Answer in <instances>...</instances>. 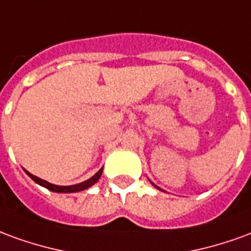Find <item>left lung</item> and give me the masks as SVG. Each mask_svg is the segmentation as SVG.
Here are the masks:
<instances>
[{
	"label": "left lung",
	"mask_w": 251,
	"mask_h": 251,
	"mask_svg": "<svg viewBox=\"0 0 251 251\" xmlns=\"http://www.w3.org/2000/svg\"><path fill=\"white\" fill-rule=\"evenodd\" d=\"M152 184H153V183H152ZM153 185H154V184H153ZM154 187H156V188H157V189H160V188H158V187H157V185H154Z\"/></svg>",
	"instance_id": "obj_1"
}]
</instances>
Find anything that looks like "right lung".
<instances>
[{
	"label": "right lung",
	"instance_id": "1",
	"mask_svg": "<svg viewBox=\"0 0 251 251\" xmlns=\"http://www.w3.org/2000/svg\"><path fill=\"white\" fill-rule=\"evenodd\" d=\"M102 171H103V168H100L97 172V174L94 175L93 177H90L88 180H86V181H82V183H79V184H74V185H56V184H52V183H48V181H46V180L40 179V177H37V176H35V175L29 174L28 171H25L26 172V175L29 176L30 179L33 180L35 183H37L39 185H41V187H44V188L50 189V191H52V192H59V194H72V192H79V191H84V189L90 188L91 185H94L97 181L99 180V177L102 176Z\"/></svg>",
	"mask_w": 251,
	"mask_h": 251
}]
</instances>
